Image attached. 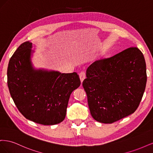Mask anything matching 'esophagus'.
I'll use <instances>...</instances> for the list:
<instances>
[{
  "label": "esophagus",
  "instance_id": "1",
  "mask_svg": "<svg viewBox=\"0 0 153 153\" xmlns=\"http://www.w3.org/2000/svg\"><path fill=\"white\" fill-rule=\"evenodd\" d=\"M79 77H80V79L81 82L82 83L83 81H84V79L85 78V73L84 72H81L79 74Z\"/></svg>",
  "mask_w": 153,
  "mask_h": 153
}]
</instances>
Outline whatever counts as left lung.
<instances>
[{
    "label": "left lung",
    "mask_w": 153,
    "mask_h": 153,
    "mask_svg": "<svg viewBox=\"0 0 153 153\" xmlns=\"http://www.w3.org/2000/svg\"><path fill=\"white\" fill-rule=\"evenodd\" d=\"M82 83L92 117L110 124L135 112L145 91L144 57L137 47L96 61L87 68Z\"/></svg>",
    "instance_id": "obj_1"
}]
</instances>
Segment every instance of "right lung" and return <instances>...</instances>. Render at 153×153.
Here are the masks:
<instances>
[{"label":"right lung","mask_w":153,"mask_h":153,"mask_svg":"<svg viewBox=\"0 0 153 153\" xmlns=\"http://www.w3.org/2000/svg\"><path fill=\"white\" fill-rule=\"evenodd\" d=\"M30 41L13 53L7 68V85L16 107L34 123L54 125L65 119L71 92L80 85L77 73L36 69Z\"/></svg>","instance_id":"right-lung-1"}]
</instances>
